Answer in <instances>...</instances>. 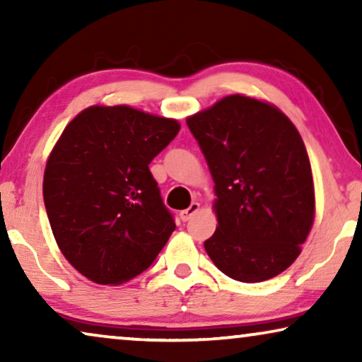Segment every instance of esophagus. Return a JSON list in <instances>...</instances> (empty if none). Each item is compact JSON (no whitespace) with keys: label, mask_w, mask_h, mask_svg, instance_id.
Returning a JSON list of instances; mask_svg holds the SVG:
<instances>
[{"label":"esophagus","mask_w":362,"mask_h":362,"mask_svg":"<svg viewBox=\"0 0 362 362\" xmlns=\"http://www.w3.org/2000/svg\"><path fill=\"white\" fill-rule=\"evenodd\" d=\"M199 211V202H191V206L187 207V209H185V211H181L180 212V217H181V221H189L192 216L196 214V212Z\"/></svg>","instance_id":"obj_1"}]
</instances>
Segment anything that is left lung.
I'll return each instance as SVG.
<instances>
[{
	"label": "left lung",
	"mask_w": 362,
	"mask_h": 362,
	"mask_svg": "<svg viewBox=\"0 0 362 362\" xmlns=\"http://www.w3.org/2000/svg\"><path fill=\"white\" fill-rule=\"evenodd\" d=\"M216 186L217 229L204 242L230 279L257 284L296 260L315 217L305 143L270 103L229 95L187 118Z\"/></svg>",
	"instance_id": "1"
}]
</instances>
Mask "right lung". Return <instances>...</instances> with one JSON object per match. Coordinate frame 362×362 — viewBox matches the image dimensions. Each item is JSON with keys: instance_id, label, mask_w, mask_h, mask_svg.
Returning <instances> with one entry per match:
<instances>
[{"instance_id": "add662e5", "label": "right lung", "mask_w": 362, "mask_h": 362, "mask_svg": "<svg viewBox=\"0 0 362 362\" xmlns=\"http://www.w3.org/2000/svg\"><path fill=\"white\" fill-rule=\"evenodd\" d=\"M177 132L176 120L127 105L86 108L62 132L44 171V204L59 249L88 280H132L176 229L148 165Z\"/></svg>"}]
</instances>
